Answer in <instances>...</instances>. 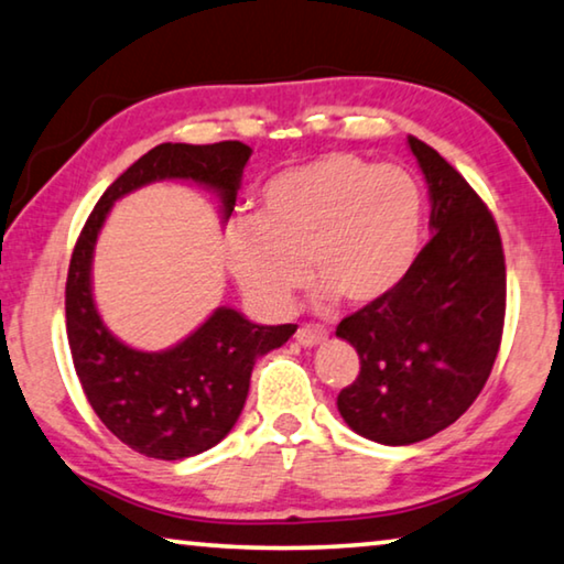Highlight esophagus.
Segmentation results:
<instances>
[{
  "label": "esophagus",
  "instance_id": "34e87169",
  "mask_svg": "<svg viewBox=\"0 0 564 564\" xmlns=\"http://www.w3.org/2000/svg\"><path fill=\"white\" fill-rule=\"evenodd\" d=\"M326 329L324 326H314V324H304V326H299V332H296V341L299 344H304V347H316V344H322L324 339H326Z\"/></svg>",
  "mask_w": 564,
  "mask_h": 564
}]
</instances>
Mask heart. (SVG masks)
Returning <instances> with one entry per match:
<instances>
[{"label":"heart","mask_w":564,"mask_h":564,"mask_svg":"<svg viewBox=\"0 0 564 564\" xmlns=\"http://www.w3.org/2000/svg\"><path fill=\"white\" fill-rule=\"evenodd\" d=\"M423 195L400 166L326 154L265 184L260 215L225 230V260L240 291L285 314L308 273L332 296L365 306L388 296L413 265Z\"/></svg>","instance_id":"b5f03b06"}]
</instances>
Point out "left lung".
Instances as JSON below:
<instances>
[{"mask_svg":"<svg viewBox=\"0 0 564 564\" xmlns=\"http://www.w3.org/2000/svg\"><path fill=\"white\" fill-rule=\"evenodd\" d=\"M431 195L433 238L388 296L341 318L359 355L336 398L351 431L382 445L431 438L474 405L499 355L507 265L489 207L425 141L408 137Z\"/></svg>","mask_w":564,"mask_h":564,"instance_id":"left-lung-1","label":"left lung"}]
</instances>
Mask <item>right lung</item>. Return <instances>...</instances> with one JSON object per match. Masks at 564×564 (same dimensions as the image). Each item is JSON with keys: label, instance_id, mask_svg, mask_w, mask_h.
<instances>
[{"label": "right lung", "instance_id": "obj_1", "mask_svg": "<svg viewBox=\"0 0 564 564\" xmlns=\"http://www.w3.org/2000/svg\"><path fill=\"white\" fill-rule=\"evenodd\" d=\"M250 154L242 141L154 147L104 192L75 242L65 283L75 375L100 423L141 456L180 460L220 443L246 405L256 359L289 341L296 326H260L220 306L170 349H133L108 332L96 308L90 265L98 232L116 199L162 180L213 189L223 202V220H230Z\"/></svg>", "mask_w": 564, "mask_h": 564}]
</instances>
